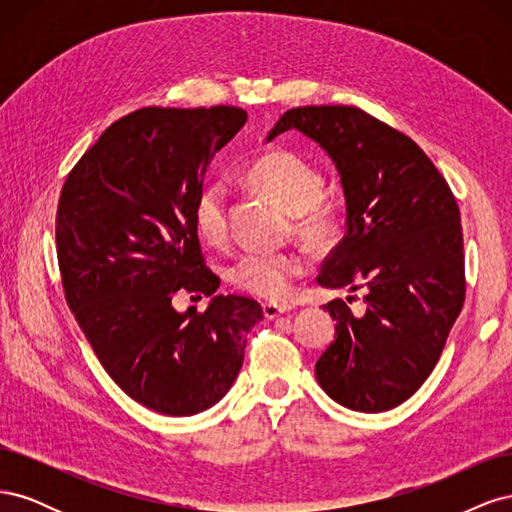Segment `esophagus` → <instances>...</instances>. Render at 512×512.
I'll use <instances>...</instances> for the list:
<instances>
[{"instance_id": "34e87169", "label": "esophagus", "mask_w": 512, "mask_h": 512, "mask_svg": "<svg viewBox=\"0 0 512 512\" xmlns=\"http://www.w3.org/2000/svg\"><path fill=\"white\" fill-rule=\"evenodd\" d=\"M290 305H277V303H265L262 305V314H265L267 320H275L280 318L282 314H288L290 312Z\"/></svg>"}]
</instances>
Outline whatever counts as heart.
I'll use <instances>...</instances> for the list:
<instances>
[{"label":"heart","mask_w":512,"mask_h":512,"mask_svg":"<svg viewBox=\"0 0 512 512\" xmlns=\"http://www.w3.org/2000/svg\"><path fill=\"white\" fill-rule=\"evenodd\" d=\"M247 181L277 200L297 218V228L314 241L329 239L337 228V211L322 200V175L288 149H269L247 168ZM194 228L207 243H220L228 230V196L222 183L205 185L192 209ZM305 262L294 252L241 254L228 269V280L237 288L262 299H280L292 277L301 275Z\"/></svg>","instance_id":"1"}]
</instances>
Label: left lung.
<instances>
[{
  "instance_id": "1",
  "label": "left lung",
  "mask_w": 512,
  "mask_h": 512,
  "mask_svg": "<svg viewBox=\"0 0 512 512\" xmlns=\"http://www.w3.org/2000/svg\"><path fill=\"white\" fill-rule=\"evenodd\" d=\"M286 130L327 153L346 200V237L316 282L365 288V314L342 299L324 305L337 322L318 384L350 410L386 412L427 380L463 307L459 207L423 149L361 108H290L267 141Z\"/></svg>"
}]
</instances>
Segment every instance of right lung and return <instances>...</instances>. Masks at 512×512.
I'll use <instances>...</instances> for the list:
<instances>
[{"label":"right lung","instance_id":"obj_1","mask_svg":"<svg viewBox=\"0 0 512 512\" xmlns=\"http://www.w3.org/2000/svg\"><path fill=\"white\" fill-rule=\"evenodd\" d=\"M247 121L237 106H147L115 121L72 168L57 207L66 301L106 374L138 404L192 416L230 391L262 307L220 288L192 209L207 168ZM179 289L212 299L177 313Z\"/></svg>","mask_w":512,"mask_h":512}]
</instances>
